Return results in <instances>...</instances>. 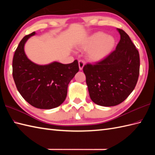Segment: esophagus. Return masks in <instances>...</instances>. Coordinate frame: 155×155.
<instances>
[{
    "mask_svg": "<svg viewBox=\"0 0 155 155\" xmlns=\"http://www.w3.org/2000/svg\"><path fill=\"white\" fill-rule=\"evenodd\" d=\"M84 64H85V62H84V61L83 60H79V61H78V66H79V69H80L81 71L83 70V67L84 66Z\"/></svg>",
    "mask_w": 155,
    "mask_h": 155,
    "instance_id": "1",
    "label": "esophagus"
}]
</instances>
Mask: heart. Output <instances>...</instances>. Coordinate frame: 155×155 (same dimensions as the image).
Masks as SVG:
<instances>
[{
  "label": "heart",
  "mask_w": 155,
  "mask_h": 155,
  "mask_svg": "<svg viewBox=\"0 0 155 155\" xmlns=\"http://www.w3.org/2000/svg\"><path fill=\"white\" fill-rule=\"evenodd\" d=\"M115 45V39L107 36L103 32H97L88 38L81 47L88 51V57L91 61L98 62L106 58L113 51Z\"/></svg>",
  "instance_id": "1"
}]
</instances>
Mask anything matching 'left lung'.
I'll return each instance as SVG.
<instances>
[{"instance_id": "8db88e82", "label": "left lung", "mask_w": 155, "mask_h": 155, "mask_svg": "<svg viewBox=\"0 0 155 155\" xmlns=\"http://www.w3.org/2000/svg\"><path fill=\"white\" fill-rule=\"evenodd\" d=\"M118 31L120 39L116 49L103 60L83 67L91 100L101 106H115L123 102L139 78V51L126 32L120 28Z\"/></svg>"}]
</instances>
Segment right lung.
I'll list each match as a JSON object with an SVG mask.
<instances>
[{
	"label": "right lung",
	"instance_id": "obj_1",
	"mask_svg": "<svg viewBox=\"0 0 155 155\" xmlns=\"http://www.w3.org/2000/svg\"><path fill=\"white\" fill-rule=\"evenodd\" d=\"M26 35L20 42L12 59V77L16 87L24 99L36 108L51 109L64 101L68 83L79 71L75 60L64 64L54 62L48 65H38L27 57L24 51Z\"/></svg>",
	"mask_w": 155,
	"mask_h": 155
}]
</instances>
